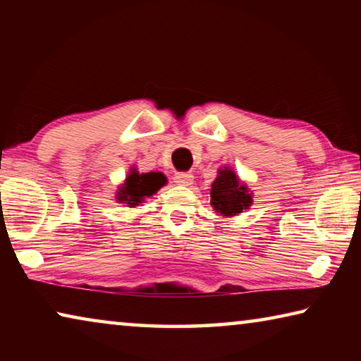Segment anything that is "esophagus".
I'll list each match as a JSON object with an SVG mask.
<instances>
[{"label": "esophagus", "mask_w": 361, "mask_h": 361, "mask_svg": "<svg viewBox=\"0 0 361 361\" xmlns=\"http://www.w3.org/2000/svg\"><path fill=\"white\" fill-rule=\"evenodd\" d=\"M194 181V175L189 173V172H180V173H175L173 176V183L180 186H189L192 185Z\"/></svg>", "instance_id": "esophagus-1"}]
</instances>
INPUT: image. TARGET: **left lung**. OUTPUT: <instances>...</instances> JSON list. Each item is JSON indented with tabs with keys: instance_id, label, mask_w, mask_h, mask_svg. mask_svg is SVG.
Listing matches in <instances>:
<instances>
[{
	"instance_id": "left-lung-1",
	"label": "left lung",
	"mask_w": 361,
	"mask_h": 361,
	"mask_svg": "<svg viewBox=\"0 0 361 361\" xmlns=\"http://www.w3.org/2000/svg\"><path fill=\"white\" fill-rule=\"evenodd\" d=\"M252 195L248 186L239 180L234 170L221 167L218 170L216 180L212 183L210 204L223 216H234L252 205Z\"/></svg>"
}]
</instances>
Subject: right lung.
Wrapping results in <instances>:
<instances>
[{"label": "right lung", "mask_w": 361, "mask_h": 361, "mask_svg": "<svg viewBox=\"0 0 361 361\" xmlns=\"http://www.w3.org/2000/svg\"><path fill=\"white\" fill-rule=\"evenodd\" d=\"M164 185H167V178L161 172L138 173L137 169H130L129 175L126 176V181L119 186L116 199L119 204L138 207L146 197L154 195Z\"/></svg>", "instance_id": "right-lung-1"}]
</instances>
